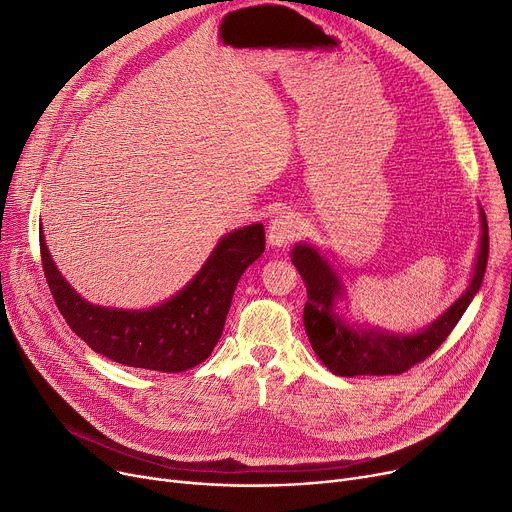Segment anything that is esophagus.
<instances>
[{
	"label": "esophagus",
	"mask_w": 512,
	"mask_h": 512,
	"mask_svg": "<svg viewBox=\"0 0 512 512\" xmlns=\"http://www.w3.org/2000/svg\"><path fill=\"white\" fill-rule=\"evenodd\" d=\"M299 234H301V222L297 215L292 213L276 215V218L270 222V228H267V240L276 247L286 245V242L294 240Z\"/></svg>",
	"instance_id": "obj_1"
}]
</instances>
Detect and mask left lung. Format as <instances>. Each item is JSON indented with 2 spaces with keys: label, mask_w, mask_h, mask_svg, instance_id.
Listing matches in <instances>:
<instances>
[{
  "label": "left lung",
  "mask_w": 512,
  "mask_h": 512,
  "mask_svg": "<svg viewBox=\"0 0 512 512\" xmlns=\"http://www.w3.org/2000/svg\"><path fill=\"white\" fill-rule=\"evenodd\" d=\"M481 242L475 263V272L469 288L463 292L440 319L425 328L421 334L400 336L361 332L334 313V301L340 297V284L330 265L319 257L309 245H297L292 251V263L305 278L307 303L303 311L305 330L313 351L332 373L336 375H396L405 373L413 365L425 361L448 338L459 324V319L473 301L486 274L490 236L488 220L481 211Z\"/></svg>",
  "instance_id": "obj_1"
}]
</instances>
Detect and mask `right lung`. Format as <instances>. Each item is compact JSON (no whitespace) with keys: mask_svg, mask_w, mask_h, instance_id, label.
Wrapping results in <instances>:
<instances>
[{"mask_svg":"<svg viewBox=\"0 0 512 512\" xmlns=\"http://www.w3.org/2000/svg\"><path fill=\"white\" fill-rule=\"evenodd\" d=\"M39 251L53 301L80 340L116 363L178 373L203 363L218 344L240 276L265 251V228L253 224L224 236L195 280L149 311L89 305L51 261L43 232Z\"/></svg>","mask_w":512,"mask_h":512,"instance_id":"add662e5","label":"right lung"}]
</instances>
